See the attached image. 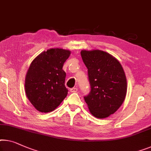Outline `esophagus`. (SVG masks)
Wrapping results in <instances>:
<instances>
[{"label": "esophagus", "instance_id": "1", "mask_svg": "<svg viewBox=\"0 0 151 151\" xmlns=\"http://www.w3.org/2000/svg\"><path fill=\"white\" fill-rule=\"evenodd\" d=\"M77 91H78V89L76 88V87H73V88H71L70 90V91L71 93H76Z\"/></svg>", "mask_w": 151, "mask_h": 151}]
</instances>
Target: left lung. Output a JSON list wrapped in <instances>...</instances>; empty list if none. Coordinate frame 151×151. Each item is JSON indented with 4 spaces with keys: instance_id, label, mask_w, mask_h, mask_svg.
Wrapping results in <instances>:
<instances>
[{
    "instance_id": "8db88e82",
    "label": "left lung",
    "mask_w": 151,
    "mask_h": 151,
    "mask_svg": "<svg viewBox=\"0 0 151 151\" xmlns=\"http://www.w3.org/2000/svg\"><path fill=\"white\" fill-rule=\"evenodd\" d=\"M83 61L88 69L91 91L84 99L92 115L104 119L122 105L127 93V78L119 60L99 49L82 50Z\"/></svg>"
}]
</instances>
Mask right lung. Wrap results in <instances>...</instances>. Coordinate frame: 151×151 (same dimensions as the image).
Segmentation results:
<instances>
[{
    "label": "right lung",
    "instance_id": "add662e5",
    "mask_svg": "<svg viewBox=\"0 0 151 151\" xmlns=\"http://www.w3.org/2000/svg\"><path fill=\"white\" fill-rule=\"evenodd\" d=\"M70 53L61 48L49 49L31 62L25 78V91L38 111H53L66 97V73L62 68Z\"/></svg>",
    "mask_w": 151,
    "mask_h": 151
}]
</instances>
